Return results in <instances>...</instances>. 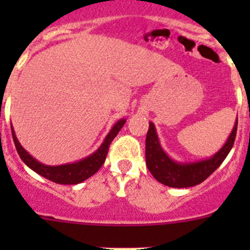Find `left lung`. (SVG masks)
I'll return each instance as SVG.
<instances>
[{
  "mask_svg": "<svg viewBox=\"0 0 250 250\" xmlns=\"http://www.w3.org/2000/svg\"><path fill=\"white\" fill-rule=\"evenodd\" d=\"M238 119L228 140L219 151L210 159L196 163H178L167 156L159 143L154 124L149 123V130L145 141V159L151 175L161 184L170 188H189L200 184L220 167L228 156L237 135Z\"/></svg>",
  "mask_w": 250,
  "mask_h": 250,
  "instance_id": "8db88e82",
  "label": "left lung"
}]
</instances>
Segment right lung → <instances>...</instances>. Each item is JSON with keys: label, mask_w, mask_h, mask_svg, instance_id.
<instances>
[{"label": "right lung", "mask_w": 250, "mask_h": 250, "mask_svg": "<svg viewBox=\"0 0 250 250\" xmlns=\"http://www.w3.org/2000/svg\"><path fill=\"white\" fill-rule=\"evenodd\" d=\"M125 121H126L125 119H121V120L115 124L109 134L106 135L101 146L94 154L83 159V160L77 161V163L59 165V167H48V165L42 164L35 158H32L19 143L16 135H15V131H13L12 125H11V130H12V138L20 158L30 169L34 170L35 173L40 174L43 178L48 179L51 182L57 183V184H79V183H83V180L94 175L103 167V164L105 163L106 155H107V151H109L110 144H111V141L114 140L115 136L118 135V132L120 131L121 127L124 126Z\"/></svg>", "instance_id": "add662e5"}]
</instances>
